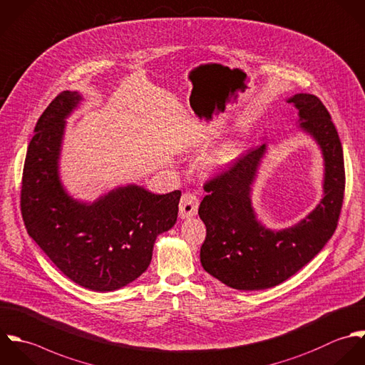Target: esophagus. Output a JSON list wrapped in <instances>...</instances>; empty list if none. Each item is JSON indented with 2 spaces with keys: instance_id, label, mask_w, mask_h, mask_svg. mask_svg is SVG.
<instances>
[{
  "instance_id": "esophagus-1",
  "label": "esophagus",
  "mask_w": 365,
  "mask_h": 365,
  "mask_svg": "<svg viewBox=\"0 0 365 365\" xmlns=\"http://www.w3.org/2000/svg\"><path fill=\"white\" fill-rule=\"evenodd\" d=\"M198 207H200L198 197L192 192H185L180 201V217L182 220L195 217L198 212Z\"/></svg>"
}]
</instances>
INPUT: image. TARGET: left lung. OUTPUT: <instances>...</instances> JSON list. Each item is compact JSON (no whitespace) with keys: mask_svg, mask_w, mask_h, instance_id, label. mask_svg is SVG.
I'll return each mask as SVG.
<instances>
[{"mask_svg":"<svg viewBox=\"0 0 365 365\" xmlns=\"http://www.w3.org/2000/svg\"><path fill=\"white\" fill-rule=\"evenodd\" d=\"M299 110L300 128L319 144L324 160L323 198L299 224L272 231L252 208V184L266 153V144L250 150L227 171L205 182L200 204L207 227L201 246L202 267L224 284L238 290L273 287L307 264L333 237L344 198L343 147L322 101L309 93L287 99Z\"/></svg>","mask_w":365,"mask_h":365,"instance_id":"left-lung-1","label":"left lung"}]
</instances>
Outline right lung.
<instances>
[{"mask_svg": "<svg viewBox=\"0 0 365 365\" xmlns=\"http://www.w3.org/2000/svg\"><path fill=\"white\" fill-rule=\"evenodd\" d=\"M81 101L65 91L36 123L21 212L29 237L65 276L89 290L112 292L147 270L157 237L177 221L181 191L160 195L128 184L91 204L73 200L59 178V155L66 118Z\"/></svg>", "mask_w": 365, "mask_h": 365, "instance_id": "add662e5", "label": "right lung"}]
</instances>
